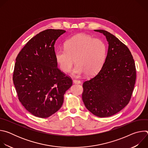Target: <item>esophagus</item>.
<instances>
[{"instance_id":"1","label":"esophagus","mask_w":148,"mask_h":148,"mask_svg":"<svg viewBox=\"0 0 148 148\" xmlns=\"http://www.w3.org/2000/svg\"><path fill=\"white\" fill-rule=\"evenodd\" d=\"M73 82L74 84H81V81L79 80H77V79H73Z\"/></svg>"}]
</instances>
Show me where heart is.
<instances>
[{
    "instance_id": "heart-1",
    "label": "heart",
    "mask_w": 148,
    "mask_h": 148,
    "mask_svg": "<svg viewBox=\"0 0 148 148\" xmlns=\"http://www.w3.org/2000/svg\"><path fill=\"white\" fill-rule=\"evenodd\" d=\"M64 47L65 50L58 49L55 53L56 61L63 72H69L75 60L77 65L72 71L73 75L86 74L92 77L101 69L107 53L106 45L101 40L78 34L68 40Z\"/></svg>"
}]
</instances>
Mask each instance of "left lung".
Wrapping results in <instances>:
<instances>
[{
  "label": "left lung",
  "instance_id": "obj_1",
  "mask_svg": "<svg viewBox=\"0 0 148 148\" xmlns=\"http://www.w3.org/2000/svg\"><path fill=\"white\" fill-rule=\"evenodd\" d=\"M108 41L107 55L99 73L83 83V102L94 115L105 118L115 115L127 105L136 80L134 60L129 49L113 34L103 30Z\"/></svg>",
  "mask_w": 148,
  "mask_h": 148
}]
</instances>
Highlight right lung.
I'll list each match as a JSON object with an SVG mask.
<instances>
[{"label":"right lung","instance_id":"right-lung-1","mask_svg":"<svg viewBox=\"0 0 148 148\" xmlns=\"http://www.w3.org/2000/svg\"><path fill=\"white\" fill-rule=\"evenodd\" d=\"M66 32L47 29L31 38L16 58L13 81L18 99L35 116L45 118L58 111L72 80L57 68L54 45Z\"/></svg>","mask_w":148,"mask_h":148}]
</instances>
